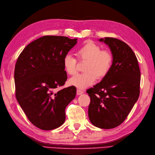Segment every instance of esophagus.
Segmentation results:
<instances>
[{
	"label": "esophagus",
	"instance_id": "obj_1",
	"mask_svg": "<svg viewBox=\"0 0 155 155\" xmlns=\"http://www.w3.org/2000/svg\"><path fill=\"white\" fill-rule=\"evenodd\" d=\"M83 93H84V92H83V91L79 90V89H77V94L78 95H80V94H83Z\"/></svg>",
	"mask_w": 155,
	"mask_h": 155
}]
</instances>
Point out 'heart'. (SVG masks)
<instances>
[{"instance_id": "1", "label": "heart", "mask_w": 155, "mask_h": 155, "mask_svg": "<svg viewBox=\"0 0 155 155\" xmlns=\"http://www.w3.org/2000/svg\"><path fill=\"white\" fill-rule=\"evenodd\" d=\"M77 56L81 61H87L85 64V73L72 77L69 83L79 89H84L94 83L96 78L104 77L109 72L113 57L110 52L101 50L98 45L93 42H87L77 51ZM62 64L65 71L69 75H74L77 72V61L70 54L64 56Z\"/></svg>"}]
</instances>
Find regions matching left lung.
Wrapping results in <instances>:
<instances>
[{
	"mask_svg": "<svg viewBox=\"0 0 155 155\" xmlns=\"http://www.w3.org/2000/svg\"><path fill=\"white\" fill-rule=\"evenodd\" d=\"M99 41L109 47L113 63L103 80L87 91L91 98L88 114L94 126L110 129L123 123L139 98L140 72L127 44L111 37Z\"/></svg>",
	"mask_w": 155,
	"mask_h": 155,
	"instance_id": "left-lung-1",
	"label": "left lung"
}]
</instances>
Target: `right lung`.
Returning a JSON list of instances; mask_svg holds the SVG:
<instances>
[{
	"instance_id": "obj_1",
	"label": "right lung",
	"mask_w": 155,
	"mask_h": 155,
	"mask_svg": "<svg viewBox=\"0 0 155 155\" xmlns=\"http://www.w3.org/2000/svg\"><path fill=\"white\" fill-rule=\"evenodd\" d=\"M77 41L62 36H44L23 49L16 62V100L28 120L40 129L61 127L66 118L65 108L76 96L74 86L56 89L67 79L62 61Z\"/></svg>"
}]
</instances>
